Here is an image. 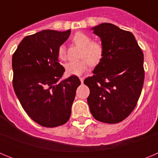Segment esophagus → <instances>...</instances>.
<instances>
[{
	"label": "esophagus",
	"instance_id": "esophagus-1",
	"mask_svg": "<svg viewBox=\"0 0 158 158\" xmlns=\"http://www.w3.org/2000/svg\"><path fill=\"white\" fill-rule=\"evenodd\" d=\"M79 79H80L81 82V83H83L84 80H85V77H79Z\"/></svg>",
	"mask_w": 158,
	"mask_h": 158
}]
</instances>
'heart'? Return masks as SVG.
Listing matches in <instances>:
<instances>
[{
	"label": "heart",
	"instance_id": "1",
	"mask_svg": "<svg viewBox=\"0 0 158 158\" xmlns=\"http://www.w3.org/2000/svg\"><path fill=\"white\" fill-rule=\"evenodd\" d=\"M73 41L76 45L82 47L81 58L83 59L71 61L66 63L65 71L69 75L80 76L85 72L89 63L91 65H96L100 63L104 56V47L100 42H91L90 36L84 32H77L73 36ZM58 55L60 59H65V46L61 45L58 47Z\"/></svg>",
	"mask_w": 158,
	"mask_h": 158
}]
</instances>
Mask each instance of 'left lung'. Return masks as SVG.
Listing matches in <instances>:
<instances>
[{
  "label": "left lung",
  "mask_w": 158,
  "mask_h": 158,
  "mask_svg": "<svg viewBox=\"0 0 158 158\" xmlns=\"http://www.w3.org/2000/svg\"><path fill=\"white\" fill-rule=\"evenodd\" d=\"M100 38L104 56L93 76L84 81L89 88V109L96 120L122 122L135 109L144 83V56L131 32L103 23L93 27Z\"/></svg>",
  "instance_id": "obj_1"
}]
</instances>
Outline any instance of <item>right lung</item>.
Returning a JSON list of instances; mask_svg holds the SVG:
<instances>
[{
    "label": "right lung",
    "mask_w": 158,
    "mask_h": 158,
    "mask_svg": "<svg viewBox=\"0 0 158 158\" xmlns=\"http://www.w3.org/2000/svg\"><path fill=\"white\" fill-rule=\"evenodd\" d=\"M70 30H43L27 35L12 55L13 89L31 119L45 127L65 124L71 115L79 78L60 81L65 69L58 62V49Z\"/></svg>",
    "instance_id": "obj_1"
}]
</instances>
